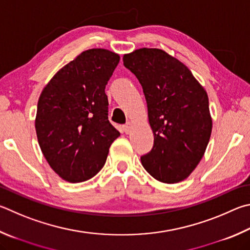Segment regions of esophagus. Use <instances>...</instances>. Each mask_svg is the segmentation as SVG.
Listing matches in <instances>:
<instances>
[{
    "mask_svg": "<svg viewBox=\"0 0 250 250\" xmlns=\"http://www.w3.org/2000/svg\"><path fill=\"white\" fill-rule=\"evenodd\" d=\"M122 129H124V131H125V133H129L130 131H131V129H132V125H131V124H125L124 126H122Z\"/></svg>",
    "mask_w": 250,
    "mask_h": 250,
    "instance_id": "obj_1",
    "label": "esophagus"
}]
</instances>
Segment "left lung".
<instances>
[{
  "mask_svg": "<svg viewBox=\"0 0 250 250\" xmlns=\"http://www.w3.org/2000/svg\"><path fill=\"white\" fill-rule=\"evenodd\" d=\"M124 65L142 86L154 134L142 165L158 181L179 183L196 168L211 137L208 94L184 63L161 49L125 54Z\"/></svg>",
  "mask_w": 250,
  "mask_h": 250,
  "instance_id": "8db88e82",
  "label": "left lung"
}]
</instances>
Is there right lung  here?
<instances>
[{
	"instance_id": "1",
	"label": "right lung",
	"mask_w": 250,
	"mask_h": 250,
	"mask_svg": "<svg viewBox=\"0 0 250 250\" xmlns=\"http://www.w3.org/2000/svg\"><path fill=\"white\" fill-rule=\"evenodd\" d=\"M117 53L90 49L67 63L43 88L36 132L51 168L69 183L94 177L105 165L120 133L108 120V81L119 63Z\"/></svg>"
}]
</instances>
